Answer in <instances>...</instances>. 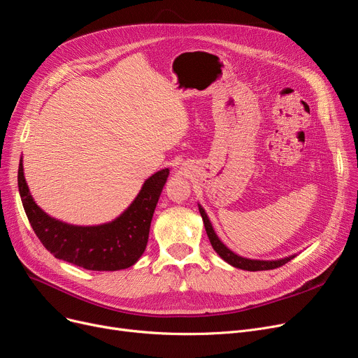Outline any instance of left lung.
Returning a JSON list of instances; mask_svg holds the SVG:
<instances>
[{
  "mask_svg": "<svg viewBox=\"0 0 358 358\" xmlns=\"http://www.w3.org/2000/svg\"><path fill=\"white\" fill-rule=\"evenodd\" d=\"M199 212L203 217V224H205V229H206V234L209 237V241L213 247V250L220 255L227 263L232 265L234 268L238 269H244V271H250V272H256V271H269V269H276L279 266H284L285 263H288L291 259H294V256L281 259V260H252V259H245L241 256H237L236 253H232L229 248H227L220 238L216 237L215 231L212 228V224L209 221V217L206 215V212L203 210V208L199 206Z\"/></svg>",
  "mask_w": 358,
  "mask_h": 358,
  "instance_id": "1",
  "label": "left lung"
}]
</instances>
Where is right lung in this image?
Instances as JSON below:
<instances>
[{"mask_svg":"<svg viewBox=\"0 0 358 358\" xmlns=\"http://www.w3.org/2000/svg\"><path fill=\"white\" fill-rule=\"evenodd\" d=\"M169 169L148 178L127 210L98 227H74L46 215L29 193L19 165V192L30 227L54 257L87 271H120L133 266L145 252L152 216Z\"/></svg>","mask_w":358,"mask_h":358,"instance_id":"obj_1","label":"right lung"}]
</instances>
